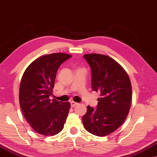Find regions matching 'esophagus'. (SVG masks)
<instances>
[{
    "label": "esophagus",
    "mask_w": 157,
    "mask_h": 157,
    "mask_svg": "<svg viewBox=\"0 0 157 157\" xmlns=\"http://www.w3.org/2000/svg\"><path fill=\"white\" fill-rule=\"evenodd\" d=\"M77 105H78V103L75 102V101H70V105H71L72 107H74L75 106H76Z\"/></svg>",
    "instance_id": "esophagus-1"
}]
</instances>
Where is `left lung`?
Returning a JSON list of instances; mask_svg holds the SVG:
<instances>
[{
  "mask_svg": "<svg viewBox=\"0 0 157 157\" xmlns=\"http://www.w3.org/2000/svg\"><path fill=\"white\" fill-rule=\"evenodd\" d=\"M83 57L91 67L92 90L100 92V98L96 109L87 106L82 123L90 133L105 136L117 129L129 114L131 82L124 69L112 57L97 53Z\"/></svg>",
  "mask_w": 157,
  "mask_h": 157,
  "instance_id": "obj_1",
  "label": "left lung"
}]
</instances>
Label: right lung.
Returning <instances> with one entry per match:
<instances>
[{"label": "right lung", "mask_w": 157, "mask_h": 157, "mask_svg": "<svg viewBox=\"0 0 157 157\" xmlns=\"http://www.w3.org/2000/svg\"><path fill=\"white\" fill-rule=\"evenodd\" d=\"M72 56L52 53L37 58L26 68L19 89V102L28 122L37 133L53 136L63 129L69 113V101L49 98L52 94L57 71Z\"/></svg>", "instance_id": "1"}]
</instances>
